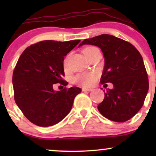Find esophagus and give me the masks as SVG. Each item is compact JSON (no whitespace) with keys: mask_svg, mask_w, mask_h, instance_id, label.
Instances as JSON below:
<instances>
[{"mask_svg":"<svg viewBox=\"0 0 156 156\" xmlns=\"http://www.w3.org/2000/svg\"><path fill=\"white\" fill-rule=\"evenodd\" d=\"M82 91H83V92H91V91H92V89H86V88H83L82 89Z\"/></svg>","mask_w":156,"mask_h":156,"instance_id":"obj_1","label":"esophagus"}]
</instances>
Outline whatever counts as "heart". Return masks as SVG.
<instances>
[{
  "label": "heart",
  "instance_id": "obj_1",
  "mask_svg": "<svg viewBox=\"0 0 156 156\" xmlns=\"http://www.w3.org/2000/svg\"><path fill=\"white\" fill-rule=\"evenodd\" d=\"M94 47H88L83 50V53L86 52L94 49ZM64 67H67V58H65L64 61ZM96 79V73H83L77 75L73 78V83L78 84L82 87H90L92 86Z\"/></svg>",
  "mask_w": 156,
  "mask_h": 156
}]
</instances>
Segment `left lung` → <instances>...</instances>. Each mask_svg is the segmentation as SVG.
<instances>
[{
  "label": "left lung",
  "instance_id": "obj_1",
  "mask_svg": "<svg viewBox=\"0 0 156 156\" xmlns=\"http://www.w3.org/2000/svg\"><path fill=\"white\" fill-rule=\"evenodd\" d=\"M83 44L101 48L105 58L101 83L114 85L112 89H106L98 111L112 121L123 122L130 119L142 107L149 89L140 53L130 42L109 34L84 39L78 47Z\"/></svg>",
  "mask_w": 156,
  "mask_h": 156
}]
</instances>
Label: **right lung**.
Returning <instances> with one entry per match:
<instances>
[{
	"instance_id": "add662e5",
	"label": "right lung",
	"mask_w": 156,
	"mask_h": 156,
	"mask_svg": "<svg viewBox=\"0 0 156 156\" xmlns=\"http://www.w3.org/2000/svg\"><path fill=\"white\" fill-rule=\"evenodd\" d=\"M80 40H44L32 44L20 56L12 76L16 104L27 119L40 127L57 124L69 114L75 98L81 89L73 87L60 91L53 85L64 86V57Z\"/></svg>"
}]
</instances>
